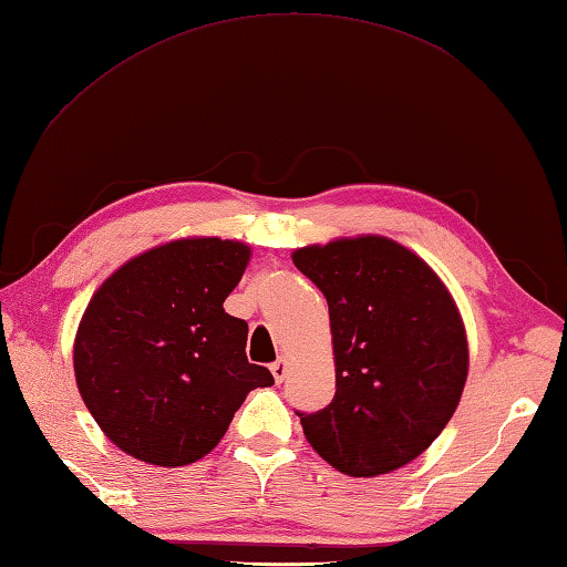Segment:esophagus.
Here are the masks:
<instances>
[{
    "label": "esophagus",
    "instance_id": "1",
    "mask_svg": "<svg viewBox=\"0 0 567 567\" xmlns=\"http://www.w3.org/2000/svg\"><path fill=\"white\" fill-rule=\"evenodd\" d=\"M286 372H288V362H286V360H276V362L271 364V374H274L276 381H279V384L286 379Z\"/></svg>",
    "mask_w": 567,
    "mask_h": 567
}]
</instances>
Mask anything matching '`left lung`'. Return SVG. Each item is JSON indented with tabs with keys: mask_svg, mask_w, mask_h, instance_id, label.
Instances as JSON below:
<instances>
[{
	"mask_svg": "<svg viewBox=\"0 0 567 567\" xmlns=\"http://www.w3.org/2000/svg\"><path fill=\"white\" fill-rule=\"evenodd\" d=\"M330 308L334 399L298 413L308 443L350 477L389 475L453 419L470 352L460 310L419 254L381 235L293 254Z\"/></svg>",
	"mask_w": 567,
	"mask_h": 567,
	"instance_id": "obj_1",
	"label": "left lung"
}]
</instances>
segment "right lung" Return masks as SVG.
<instances>
[{
  "mask_svg": "<svg viewBox=\"0 0 567 567\" xmlns=\"http://www.w3.org/2000/svg\"><path fill=\"white\" fill-rule=\"evenodd\" d=\"M245 241L186 237L105 279L73 344L78 391L110 441L148 465L183 467L223 441L267 367L247 360V322L225 313Z\"/></svg>",
  "mask_w": 567,
  "mask_h": 567,
  "instance_id": "right-lung-1",
  "label": "right lung"
}]
</instances>
